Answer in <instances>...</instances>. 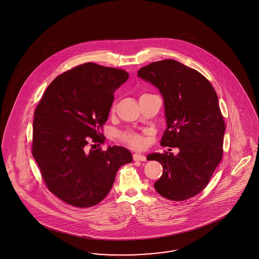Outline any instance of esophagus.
I'll use <instances>...</instances> for the list:
<instances>
[{
	"instance_id": "34e87169",
	"label": "esophagus",
	"mask_w": 259,
	"mask_h": 259,
	"mask_svg": "<svg viewBox=\"0 0 259 259\" xmlns=\"http://www.w3.org/2000/svg\"><path fill=\"white\" fill-rule=\"evenodd\" d=\"M133 158L135 161H145L146 160V157L141 155V154H134Z\"/></svg>"
}]
</instances>
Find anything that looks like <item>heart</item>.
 Wrapping results in <instances>:
<instances>
[{
    "label": "heart",
    "mask_w": 259,
    "mask_h": 259,
    "mask_svg": "<svg viewBox=\"0 0 259 259\" xmlns=\"http://www.w3.org/2000/svg\"><path fill=\"white\" fill-rule=\"evenodd\" d=\"M119 137L122 141H125L129 145L133 147H141L142 145V138L134 131H125L119 134Z\"/></svg>",
    "instance_id": "b5f03b06"
}]
</instances>
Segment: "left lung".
I'll return each mask as SVG.
<instances>
[{
    "label": "left lung",
    "instance_id": "left-lung-1",
    "mask_svg": "<svg viewBox=\"0 0 259 259\" xmlns=\"http://www.w3.org/2000/svg\"><path fill=\"white\" fill-rule=\"evenodd\" d=\"M138 76L157 87L163 99L167 128L160 144L179 148L176 156H147L163 167L155 189L170 200L188 199L207 186L222 157L225 123L218 95L203 75L174 60L150 63Z\"/></svg>",
    "mask_w": 259,
    "mask_h": 259
}]
</instances>
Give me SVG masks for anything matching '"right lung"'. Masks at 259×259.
<instances>
[{
    "instance_id": "add662e5",
    "label": "right lung",
    "mask_w": 259,
    "mask_h": 259,
    "mask_svg": "<svg viewBox=\"0 0 259 259\" xmlns=\"http://www.w3.org/2000/svg\"><path fill=\"white\" fill-rule=\"evenodd\" d=\"M128 78L126 71L84 63L58 76L36 107L32 155L47 188L65 203L87 208L101 202L118 169L132 162L122 146L88 150L89 141H104L114 93Z\"/></svg>"
}]
</instances>
